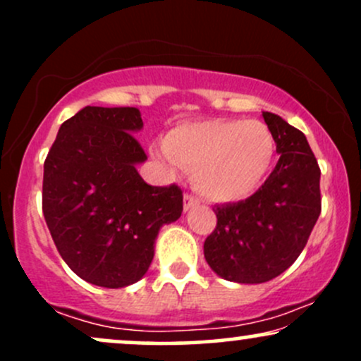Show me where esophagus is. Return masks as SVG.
Listing matches in <instances>:
<instances>
[{
	"mask_svg": "<svg viewBox=\"0 0 361 361\" xmlns=\"http://www.w3.org/2000/svg\"><path fill=\"white\" fill-rule=\"evenodd\" d=\"M200 205V200H198L197 197H193V195H188L186 193L185 197H183V209H185V212H188V210H192V209H195V207H198Z\"/></svg>",
	"mask_w": 361,
	"mask_h": 361,
	"instance_id": "obj_1",
	"label": "esophagus"
}]
</instances>
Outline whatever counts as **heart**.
Returning <instances> with one entry per match:
<instances>
[{"instance_id": "obj_1", "label": "heart", "mask_w": 361, "mask_h": 361, "mask_svg": "<svg viewBox=\"0 0 361 361\" xmlns=\"http://www.w3.org/2000/svg\"><path fill=\"white\" fill-rule=\"evenodd\" d=\"M156 154L169 164L195 169V186L217 202L247 198L267 180L275 139L258 120H204L173 128Z\"/></svg>"}]
</instances>
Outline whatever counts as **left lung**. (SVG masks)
I'll use <instances>...</instances> for the list:
<instances>
[{
	"label": "left lung",
	"instance_id": "obj_1",
	"mask_svg": "<svg viewBox=\"0 0 361 361\" xmlns=\"http://www.w3.org/2000/svg\"><path fill=\"white\" fill-rule=\"evenodd\" d=\"M263 118L279 163L250 198L215 205L217 227L204 243L209 267L235 283H264L287 270L321 214V169L305 135L270 111Z\"/></svg>",
	"mask_w": 361,
	"mask_h": 361
}]
</instances>
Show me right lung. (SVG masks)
I'll return each instance as SVG.
<instances>
[{
    "label": "right lung",
    "mask_w": 361,
    "mask_h": 361,
    "mask_svg": "<svg viewBox=\"0 0 361 361\" xmlns=\"http://www.w3.org/2000/svg\"><path fill=\"white\" fill-rule=\"evenodd\" d=\"M134 106H85L62 123L44 163L42 210L57 251L88 283L122 288L146 275L164 224L180 219L176 185L151 186Z\"/></svg>",
    "instance_id": "add662e5"
}]
</instances>
